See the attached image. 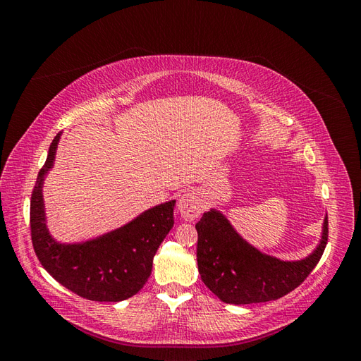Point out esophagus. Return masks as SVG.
I'll list each match as a JSON object with an SVG mask.
<instances>
[{"label":"esophagus","mask_w":361,"mask_h":361,"mask_svg":"<svg viewBox=\"0 0 361 361\" xmlns=\"http://www.w3.org/2000/svg\"><path fill=\"white\" fill-rule=\"evenodd\" d=\"M178 211L185 221H194L203 211L202 194L194 190H190L185 194H182V197L179 199V203H178Z\"/></svg>","instance_id":"34e87169"}]
</instances>
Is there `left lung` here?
<instances>
[{
    "label": "left lung",
    "mask_w": 361,
    "mask_h": 361,
    "mask_svg": "<svg viewBox=\"0 0 361 361\" xmlns=\"http://www.w3.org/2000/svg\"><path fill=\"white\" fill-rule=\"evenodd\" d=\"M202 281L227 304L267 302L298 288L318 264L329 239V220L312 253L301 260H281L262 253L239 235L226 215L206 211L195 224Z\"/></svg>",
    "instance_id": "obj_1"
}]
</instances>
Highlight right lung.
Instances as JSON below:
<instances>
[{
    "label": "right lung",
    "mask_w": 361,
    "mask_h": 361,
    "mask_svg": "<svg viewBox=\"0 0 361 361\" xmlns=\"http://www.w3.org/2000/svg\"><path fill=\"white\" fill-rule=\"evenodd\" d=\"M61 133L56 135L31 194V241L42 267L60 285L92 301L117 302L145 286L154 256L174 224L176 200L157 204L114 231L82 243H59L47 226L43 182L54 166Z\"/></svg>",
    "instance_id": "1"
}]
</instances>
